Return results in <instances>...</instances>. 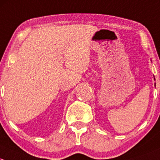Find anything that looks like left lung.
Listing matches in <instances>:
<instances>
[{"mask_svg": "<svg viewBox=\"0 0 160 160\" xmlns=\"http://www.w3.org/2000/svg\"><path fill=\"white\" fill-rule=\"evenodd\" d=\"M154 79H155V78H154ZM155 86H156V84H155Z\"/></svg>", "mask_w": 160, "mask_h": 160, "instance_id": "1", "label": "left lung"}]
</instances>
